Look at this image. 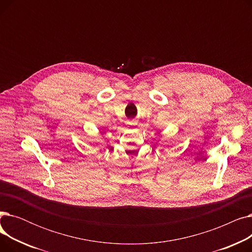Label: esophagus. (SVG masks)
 Instances as JSON below:
<instances>
[{
  "label": "esophagus",
  "mask_w": 252,
  "mask_h": 252,
  "mask_svg": "<svg viewBox=\"0 0 252 252\" xmlns=\"http://www.w3.org/2000/svg\"><path fill=\"white\" fill-rule=\"evenodd\" d=\"M128 124H129V125H135V122L131 121V122H128Z\"/></svg>",
  "instance_id": "1"
}]
</instances>
